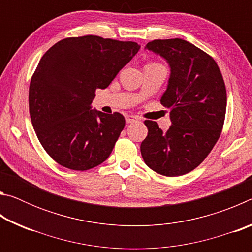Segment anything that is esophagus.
Segmentation results:
<instances>
[{
	"label": "esophagus",
	"instance_id": "34e87169",
	"mask_svg": "<svg viewBox=\"0 0 252 252\" xmlns=\"http://www.w3.org/2000/svg\"><path fill=\"white\" fill-rule=\"evenodd\" d=\"M139 120H140V119L136 116H130V114L126 116V121L127 123H134V122H138Z\"/></svg>",
	"mask_w": 252,
	"mask_h": 252
}]
</instances>
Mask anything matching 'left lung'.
Instances as JSON below:
<instances>
[{"label": "left lung", "mask_w": 252, "mask_h": 252, "mask_svg": "<svg viewBox=\"0 0 252 252\" xmlns=\"http://www.w3.org/2000/svg\"><path fill=\"white\" fill-rule=\"evenodd\" d=\"M146 49L167 60L168 88L161 104L170 109L172 125L162 131L146 120L148 135L140 147L149 168L165 177L192 171L206 159L222 130L227 91L210 55L182 39L153 40Z\"/></svg>", "instance_id": "1"}]
</instances>
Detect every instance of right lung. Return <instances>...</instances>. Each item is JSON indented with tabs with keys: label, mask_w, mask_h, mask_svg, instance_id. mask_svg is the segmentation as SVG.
<instances>
[{
	"label": "right lung",
	"mask_w": 252,
	"mask_h": 252,
	"mask_svg": "<svg viewBox=\"0 0 252 252\" xmlns=\"http://www.w3.org/2000/svg\"><path fill=\"white\" fill-rule=\"evenodd\" d=\"M139 49L135 42L85 35L59 41L42 57L30 83V116L55 162L84 171L108 159L125 117L92 110L91 103L96 89L108 88Z\"/></svg>",
	"instance_id": "add662e5"
}]
</instances>
